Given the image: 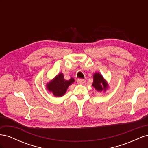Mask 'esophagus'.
<instances>
[{"label": "esophagus", "mask_w": 148, "mask_h": 148, "mask_svg": "<svg viewBox=\"0 0 148 148\" xmlns=\"http://www.w3.org/2000/svg\"><path fill=\"white\" fill-rule=\"evenodd\" d=\"M77 82L78 84H83L85 82V80L84 79H81V78H78L77 79Z\"/></svg>", "instance_id": "obj_1"}]
</instances>
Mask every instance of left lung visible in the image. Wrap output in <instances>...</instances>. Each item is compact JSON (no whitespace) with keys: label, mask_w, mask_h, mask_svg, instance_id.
<instances>
[{"label":"left lung","mask_w":148,"mask_h":148,"mask_svg":"<svg viewBox=\"0 0 148 148\" xmlns=\"http://www.w3.org/2000/svg\"><path fill=\"white\" fill-rule=\"evenodd\" d=\"M92 86L97 91H106L108 88L107 82L99 73H95L94 74Z\"/></svg>","instance_id":"8db88e82"}]
</instances>
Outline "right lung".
I'll use <instances>...</instances> for the list:
<instances>
[{
    "label": "right lung",
    "instance_id": "1",
    "mask_svg": "<svg viewBox=\"0 0 148 148\" xmlns=\"http://www.w3.org/2000/svg\"><path fill=\"white\" fill-rule=\"evenodd\" d=\"M75 82V79L71 78L69 80H65L63 73H59L49 82L46 86L48 90L52 92L53 95L56 97H61L65 95L67 89L70 84Z\"/></svg>",
    "mask_w": 148,
    "mask_h": 148
}]
</instances>
